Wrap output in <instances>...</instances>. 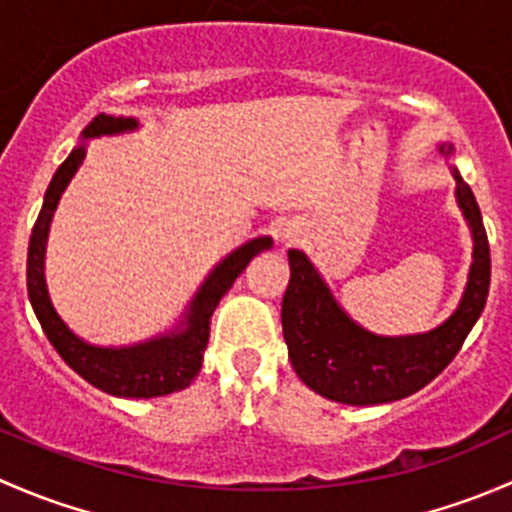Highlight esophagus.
I'll use <instances>...</instances> for the list:
<instances>
[{
    "mask_svg": "<svg viewBox=\"0 0 512 512\" xmlns=\"http://www.w3.org/2000/svg\"><path fill=\"white\" fill-rule=\"evenodd\" d=\"M282 237H285V240H289V237H292V235H289V232H285V235H282Z\"/></svg>",
    "mask_w": 512,
    "mask_h": 512,
    "instance_id": "34e87169",
    "label": "esophagus"
}]
</instances>
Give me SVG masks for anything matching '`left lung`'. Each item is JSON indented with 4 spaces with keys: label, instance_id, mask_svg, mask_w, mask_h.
<instances>
[{
    "label": "left lung",
    "instance_id": "left-lung-1",
    "mask_svg": "<svg viewBox=\"0 0 512 512\" xmlns=\"http://www.w3.org/2000/svg\"><path fill=\"white\" fill-rule=\"evenodd\" d=\"M438 153L453 156V143ZM456 203L471 227L473 260L463 297L451 317L431 332L381 337L369 332L334 299L317 267L302 250H289V285L282 299V334L299 379L324 399L374 406L406 399L431 384L466 342L490 287V247L476 195L451 168Z\"/></svg>",
    "mask_w": 512,
    "mask_h": 512
}]
</instances>
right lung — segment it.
I'll list each match as a JSON object with an SVG mask.
<instances>
[{
  "mask_svg": "<svg viewBox=\"0 0 512 512\" xmlns=\"http://www.w3.org/2000/svg\"><path fill=\"white\" fill-rule=\"evenodd\" d=\"M138 126H141V121L133 116L126 118L98 113L94 121L84 128L81 143L59 165L49 188H46L44 205H41V213L36 218L27 255L29 302H32L36 319H39L51 347L81 379H86L91 386L106 391V394L121 396V399H153V396L173 394V391L190 386V381L198 376L200 366H203V354L210 337V317H213L215 307L225 297L227 289L232 287V282L250 265L252 257L272 247V237L267 235L235 247L230 255H225L210 270V275L205 277V282L185 307L178 324L168 332L158 334V337L126 344V347H98V344L86 342L79 334L71 332L51 304L49 287H46L44 262L51 220H54L56 205H59L66 185L71 183L79 165L84 163L86 141L131 133Z\"/></svg>",
  "mask_w": 512,
  "mask_h": 512,
  "instance_id": "1",
  "label": "right lung"
}]
</instances>
